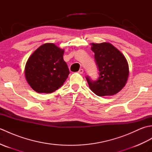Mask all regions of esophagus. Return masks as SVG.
<instances>
[{
  "label": "esophagus",
  "instance_id": "34e87169",
  "mask_svg": "<svg viewBox=\"0 0 152 152\" xmlns=\"http://www.w3.org/2000/svg\"><path fill=\"white\" fill-rule=\"evenodd\" d=\"M78 73L79 74H83V70L82 69H80L79 70V71H78Z\"/></svg>",
  "mask_w": 152,
  "mask_h": 152
}]
</instances>
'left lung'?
I'll return each instance as SVG.
<instances>
[{"mask_svg":"<svg viewBox=\"0 0 152 152\" xmlns=\"http://www.w3.org/2000/svg\"><path fill=\"white\" fill-rule=\"evenodd\" d=\"M91 44L99 77L97 80L93 81L86 76L89 88L100 96L115 95L124 88L127 81L129 74L127 61L121 51L111 44Z\"/></svg>","mask_w":152,"mask_h":152,"instance_id":"left-lung-1","label":"left lung"}]
</instances>
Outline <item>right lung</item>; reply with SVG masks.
<instances>
[{
    "instance_id": "right-lung-1",
    "label": "right lung",
    "mask_w": 152,
    "mask_h": 152,
    "mask_svg": "<svg viewBox=\"0 0 152 152\" xmlns=\"http://www.w3.org/2000/svg\"><path fill=\"white\" fill-rule=\"evenodd\" d=\"M64 50L53 43L42 45L28 58L25 68L27 82L35 91L51 93L63 85L70 73Z\"/></svg>"
}]
</instances>
